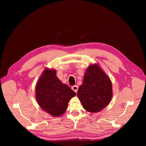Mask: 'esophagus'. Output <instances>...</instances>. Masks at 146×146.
Returning <instances> with one entry per match:
<instances>
[{
  "instance_id": "1",
  "label": "esophagus",
  "mask_w": 146,
  "mask_h": 146,
  "mask_svg": "<svg viewBox=\"0 0 146 146\" xmlns=\"http://www.w3.org/2000/svg\"><path fill=\"white\" fill-rule=\"evenodd\" d=\"M71 88H72V90L73 91H75L76 93L77 92V91H78V86L77 85H74L72 87H71Z\"/></svg>"
}]
</instances>
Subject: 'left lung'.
Masks as SVG:
<instances>
[{
    "label": "left lung",
    "instance_id": "obj_1",
    "mask_svg": "<svg viewBox=\"0 0 146 146\" xmlns=\"http://www.w3.org/2000/svg\"><path fill=\"white\" fill-rule=\"evenodd\" d=\"M111 97L110 78L98 65H90L78 90L83 107L90 112H98L110 103Z\"/></svg>",
    "mask_w": 146,
    "mask_h": 146
}]
</instances>
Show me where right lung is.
I'll return each mask as SVG.
<instances>
[{"instance_id": "1", "label": "right lung", "mask_w": 146, "mask_h": 146, "mask_svg": "<svg viewBox=\"0 0 146 146\" xmlns=\"http://www.w3.org/2000/svg\"><path fill=\"white\" fill-rule=\"evenodd\" d=\"M76 93L56 76L54 70L46 69L36 86V97L42 109L54 117L61 115Z\"/></svg>"}]
</instances>
